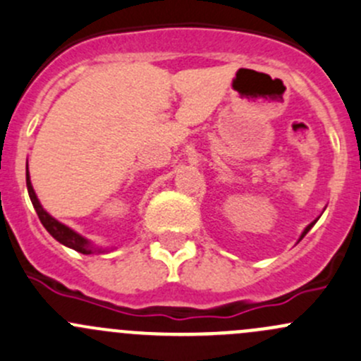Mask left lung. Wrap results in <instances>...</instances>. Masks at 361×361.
I'll return each instance as SVG.
<instances>
[{"label": "left lung", "instance_id": "obj_1", "mask_svg": "<svg viewBox=\"0 0 361 361\" xmlns=\"http://www.w3.org/2000/svg\"><path fill=\"white\" fill-rule=\"evenodd\" d=\"M314 224H316V220H314V221H312V224H309V225H307V227H305V231H304V232H302L300 239H302V238H304V235H305V234H307V232H309V231H311V227H312V225H314Z\"/></svg>", "mask_w": 361, "mask_h": 361}]
</instances>
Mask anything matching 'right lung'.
Masks as SVG:
<instances>
[{"label": "right lung", "mask_w": 361, "mask_h": 361, "mask_svg": "<svg viewBox=\"0 0 361 361\" xmlns=\"http://www.w3.org/2000/svg\"><path fill=\"white\" fill-rule=\"evenodd\" d=\"M25 185H27L29 197H31V202H32V206H35L39 221H42L43 227L49 231V234L52 235L54 239H57L61 245L68 246V248H73L75 251H80V253H83V255L101 253V251H103V250L94 248V246L90 245L85 238H82L80 234H76L75 231H71V228L66 227V225H63L61 221H57L56 218H52L45 209H43L42 204H39V201H38V197H36L35 190H32L31 180H29V171L25 173Z\"/></svg>", "instance_id": "right-lung-1"}]
</instances>
